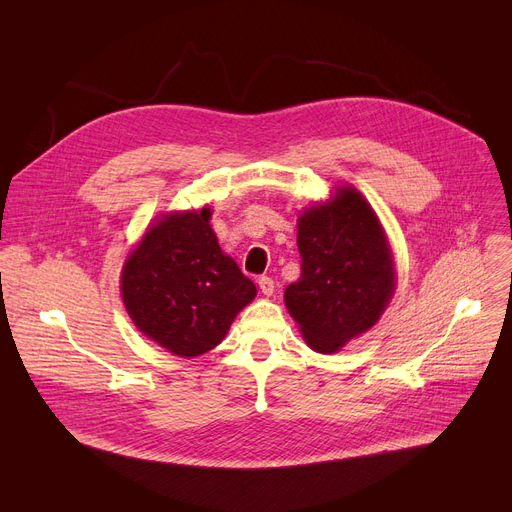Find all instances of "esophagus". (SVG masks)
Segmentation results:
<instances>
[{
    "label": "esophagus",
    "instance_id": "esophagus-1",
    "mask_svg": "<svg viewBox=\"0 0 512 512\" xmlns=\"http://www.w3.org/2000/svg\"><path fill=\"white\" fill-rule=\"evenodd\" d=\"M257 284H259V290H261L265 296H271V294L275 292V284H273L271 277H267V275H261L259 280H257Z\"/></svg>",
    "mask_w": 512,
    "mask_h": 512
}]
</instances>
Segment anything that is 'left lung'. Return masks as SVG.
Here are the masks:
<instances>
[{"mask_svg": "<svg viewBox=\"0 0 512 512\" xmlns=\"http://www.w3.org/2000/svg\"><path fill=\"white\" fill-rule=\"evenodd\" d=\"M302 273L284 292L310 349L337 353L386 310L396 271L386 232L355 188L314 204L298 218Z\"/></svg>", "mask_w": 512, "mask_h": 512, "instance_id": "8db88e82", "label": "left lung"}]
</instances>
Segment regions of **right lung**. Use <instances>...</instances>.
<instances>
[{
    "label": "right lung",
    "instance_id": "right-lung-1",
    "mask_svg": "<svg viewBox=\"0 0 512 512\" xmlns=\"http://www.w3.org/2000/svg\"><path fill=\"white\" fill-rule=\"evenodd\" d=\"M210 216V208L165 214L122 267V300L136 329L179 357L214 349L257 294L222 253Z\"/></svg>",
    "mask_w": 512,
    "mask_h": 512
}]
</instances>
